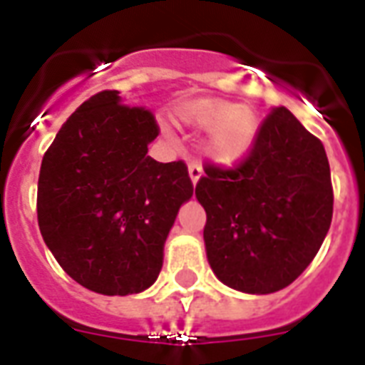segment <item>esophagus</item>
<instances>
[{"instance_id":"esophagus-1","label":"esophagus","mask_w":365,"mask_h":365,"mask_svg":"<svg viewBox=\"0 0 365 365\" xmlns=\"http://www.w3.org/2000/svg\"><path fill=\"white\" fill-rule=\"evenodd\" d=\"M202 168L197 165V163H190V168H188V175H190V180H192V185H196L197 180L202 179Z\"/></svg>"}]
</instances>
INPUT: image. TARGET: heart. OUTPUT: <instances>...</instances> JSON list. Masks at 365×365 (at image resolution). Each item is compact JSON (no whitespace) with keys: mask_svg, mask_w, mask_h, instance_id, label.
Wrapping results in <instances>:
<instances>
[{"mask_svg":"<svg viewBox=\"0 0 365 365\" xmlns=\"http://www.w3.org/2000/svg\"><path fill=\"white\" fill-rule=\"evenodd\" d=\"M175 120L186 129L209 133L203 152L219 168H234L250 156L261 131L253 108L219 97L190 98L175 106Z\"/></svg>","mask_w":365,"mask_h":365,"instance_id":"heart-1","label":"heart"}]
</instances>
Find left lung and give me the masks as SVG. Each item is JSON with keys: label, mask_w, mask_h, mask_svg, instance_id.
Listing matches in <instances>:
<instances>
[{"label": "left lung", "mask_w": 365, "mask_h": 365, "mask_svg": "<svg viewBox=\"0 0 365 365\" xmlns=\"http://www.w3.org/2000/svg\"><path fill=\"white\" fill-rule=\"evenodd\" d=\"M207 215L205 253L215 276L242 293L287 287L320 250L333 215L324 144L279 106L236 169L209 165L196 185Z\"/></svg>", "instance_id": "1"}]
</instances>
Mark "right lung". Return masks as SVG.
Returning a JSON list of instances; mask_svg holds the SVG:
<instances>
[{"instance_id":"right-lung-1","label":"right lung","mask_w":365,"mask_h":365,"mask_svg":"<svg viewBox=\"0 0 365 365\" xmlns=\"http://www.w3.org/2000/svg\"><path fill=\"white\" fill-rule=\"evenodd\" d=\"M154 115L103 91L70 115L45 152L38 222L64 272L101 295L148 289L180 205L194 194L182 162L148 154Z\"/></svg>"}]
</instances>
